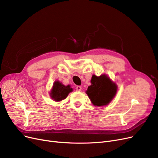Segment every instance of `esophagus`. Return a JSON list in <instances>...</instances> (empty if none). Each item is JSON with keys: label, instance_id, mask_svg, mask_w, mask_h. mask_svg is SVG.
Wrapping results in <instances>:
<instances>
[{"label": "esophagus", "instance_id": "obj_1", "mask_svg": "<svg viewBox=\"0 0 158 158\" xmlns=\"http://www.w3.org/2000/svg\"><path fill=\"white\" fill-rule=\"evenodd\" d=\"M76 91H78V92H80V91L82 90V87H81L80 85H78V86H76Z\"/></svg>", "mask_w": 158, "mask_h": 158}]
</instances>
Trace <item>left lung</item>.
Returning <instances> with one entry per match:
<instances>
[{
	"label": "left lung",
	"mask_w": 158,
	"mask_h": 158,
	"mask_svg": "<svg viewBox=\"0 0 158 158\" xmlns=\"http://www.w3.org/2000/svg\"><path fill=\"white\" fill-rule=\"evenodd\" d=\"M92 85L86 91L89 99L96 106H103L109 103L117 93V85L106 75H93Z\"/></svg>",
	"instance_id": "1"
}]
</instances>
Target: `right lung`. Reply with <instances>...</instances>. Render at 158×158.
I'll return each mask as SVG.
<instances>
[{
	"label": "right lung",
	"instance_id": "add662e5",
	"mask_svg": "<svg viewBox=\"0 0 158 158\" xmlns=\"http://www.w3.org/2000/svg\"><path fill=\"white\" fill-rule=\"evenodd\" d=\"M72 91H73V89L70 88L69 85L65 86L64 85L62 84L59 81H56L54 83L53 86H52V89L51 92V96L55 101L59 102L64 99Z\"/></svg>",
	"mask_w": 158,
	"mask_h": 158
}]
</instances>
